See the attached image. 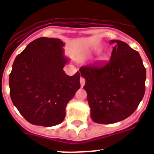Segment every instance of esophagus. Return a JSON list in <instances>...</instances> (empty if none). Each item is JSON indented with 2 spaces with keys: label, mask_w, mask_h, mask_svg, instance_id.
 <instances>
[{
  "label": "esophagus",
  "mask_w": 154,
  "mask_h": 154,
  "mask_svg": "<svg viewBox=\"0 0 154 154\" xmlns=\"http://www.w3.org/2000/svg\"><path fill=\"white\" fill-rule=\"evenodd\" d=\"M80 83H81V86L83 87L85 85V78H83L82 77H81V79H80Z\"/></svg>",
  "instance_id": "34e87169"
}]
</instances>
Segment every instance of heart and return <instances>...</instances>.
Returning a JSON list of instances; mask_svg holds the SVG:
<instances>
[{
    "instance_id": "heart-1",
    "label": "heart",
    "mask_w": 154,
    "mask_h": 154,
    "mask_svg": "<svg viewBox=\"0 0 154 154\" xmlns=\"http://www.w3.org/2000/svg\"><path fill=\"white\" fill-rule=\"evenodd\" d=\"M100 51H101V49H98V48H97V49H95V52H97V53H99Z\"/></svg>"
}]
</instances>
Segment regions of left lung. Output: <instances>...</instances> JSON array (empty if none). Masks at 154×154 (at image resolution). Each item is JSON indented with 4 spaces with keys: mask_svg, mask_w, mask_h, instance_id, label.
I'll return each mask as SVG.
<instances>
[{
    "mask_svg": "<svg viewBox=\"0 0 154 154\" xmlns=\"http://www.w3.org/2000/svg\"><path fill=\"white\" fill-rule=\"evenodd\" d=\"M109 44L114 46L106 65L80 69L85 80L90 117L99 124H112L129 117L146 91V68L138 52L118 40H111Z\"/></svg>",
    "mask_w": 154,
    "mask_h": 154,
    "instance_id": "left-lung-1",
    "label": "left lung"
}]
</instances>
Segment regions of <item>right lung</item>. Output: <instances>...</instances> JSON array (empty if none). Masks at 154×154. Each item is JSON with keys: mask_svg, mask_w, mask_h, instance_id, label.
<instances>
[{"mask_svg": "<svg viewBox=\"0 0 154 154\" xmlns=\"http://www.w3.org/2000/svg\"><path fill=\"white\" fill-rule=\"evenodd\" d=\"M65 43L40 37L17 56L9 74L11 100L25 120L50 127L65 117L69 101L80 89V72L68 76L63 70L69 59Z\"/></svg>", "mask_w": 154, "mask_h": 154, "instance_id": "1", "label": "right lung"}]
</instances>
